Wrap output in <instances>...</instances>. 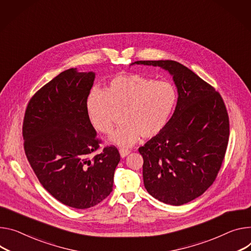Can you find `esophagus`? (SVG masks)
<instances>
[{
	"instance_id": "esophagus-1",
	"label": "esophagus",
	"mask_w": 251,
	"mask_h": 251,
	"mask_svg": "<svg viewBox=\"0 0 251 251\" xmlns=\"http://www.w3.org/2000/svg\"><path fill=\"white\" fill-rule=\"evenodd\" d=\"M119 152H120V155H121V157L122 158H124V157H126L129 153H130V150L129 149H124V148H121L120 150H119Z\"/></svg>"
}]
</instances>
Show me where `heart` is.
Here are the masks:
<instances>
[{"mask_svg":"<svg viewBox=\"0 0 251 251\" xmlns=\"http://www.w3.org/2000/svg\"><path fill=\"white\" fill-rule=\"evenodd\" d=\"M177 103V90L167 81L138 73L113 78L105 90L94 89L86 100V111L94 128L110 134L115 127V111H123V125L111 141L129 147L140 137L150 139L168 125Z\"/></svg>","mask_w":251,"mask_h":251,"instance_id":"obj_1","label":"heart"}]
</instances>
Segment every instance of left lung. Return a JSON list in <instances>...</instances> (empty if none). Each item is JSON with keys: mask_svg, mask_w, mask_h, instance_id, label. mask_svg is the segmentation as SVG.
I'll return each instance as SVG.
<instances>
[{"mask_svg": "<svg viewBox=\"0 0 251 251\" xmlns=\"http://www.w3.org/2000/svg\"><path fill=\"white\" fill-rule=\"evenodd\" d=\"M161 67L178 90L167 127L139 148L146 190L178 206L202 195L215 181L229 139V117L213 86L172 60L136 61Z\"/></svg>", "mask_w": 251, "mask_h": 251, "instance_id": "obj_1", "label": "left lung"}]
</instances>
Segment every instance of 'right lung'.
Segmentation results:
<instances>
[{"label": "right lung", "mask_w": 251, "mask_h": 251, "mask_svg": "<svg viewBox=\"0 0 251 251\" xmlns=\"http://www.w3.org/2000/svg\"><path fill=\"white\" fill-rule=\"evenodd\" d=\"M95 74L74 68L60 73L28 102L23 138L28 161L43 187L77 209L93 207L113 190L118 149L106 146L91 124L86 100Z\"/></svg>", "instance_id": "add662e5"}]
</instances>
